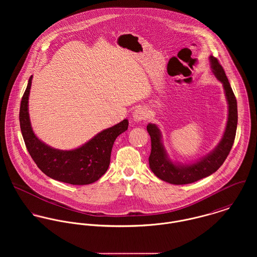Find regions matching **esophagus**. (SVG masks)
Segmentation results:
<instances>
[{
    "mask_svg": "<svg viewBox=\"0 0 257 257\" xmlns=\"http://www.w3.org/2000/svg\"><path fill=\"white\" fill-rule=\"evenodd\" d=\"M147 114L148 113H147V110L145 108H143V107L138 108V109L135 110L134 113H133V119L136 122H140V121L145 120L147 118Z\"/></svg>",
    "mask_w": 257,
    "mask_h": 257,
    "instance_id": "1",
    "label": "esophagus"
}]
</instances>
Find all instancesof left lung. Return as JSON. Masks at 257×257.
I'll list each match as a JSON object with an SVG mask.
<instances>
[{
    "label": "left lung",
    "mask_w": 257,
    "mask_h": 257,
    "mask_svg": "<svg viewBox=\"0 0 257 257\" xmlns=\"http://www.w3.org/2000/svg\"><path fill=\"white\" fill-rule=\"evenodd\" d=\"M212 72L222 84L225 99L228 105L227 121L222 138L210 153L192 163L173 162L162 144V135L155 123L149 122L147 128L151 139V152L148 158L151 171L159 179L174 185L193 183L215 173L227 157L236 133L237 125V103L218 59L210 55Z\"/></svg>",
    "instance_id": "left-lung-1"
}]
</instances>
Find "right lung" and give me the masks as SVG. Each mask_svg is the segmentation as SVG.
<instances>
[{
    "mask_svg": "<svg viewBox=\"0 0 257 257\" xmlns=\"http://www.w3.org/2000/svg\"><path fill=\"white\" fill-rule=\"evenodd\" d=\"M31 76L20 108L22 135L29 153L37 167L48 177L72 185H88L99 180L108 170L110 152L115 139L128 127V120L106 128L83 146L62 150L47 146L35 135L29 113V96L32 87Z\"/></svg>",
    "mask_w": 257,
    "mask_h": 257,
    "instance_id": "right-lung-1",
    "label": "right lung"
}]
</instances>
